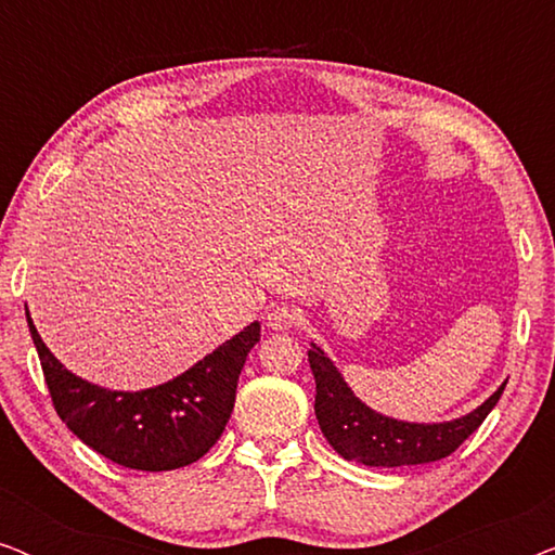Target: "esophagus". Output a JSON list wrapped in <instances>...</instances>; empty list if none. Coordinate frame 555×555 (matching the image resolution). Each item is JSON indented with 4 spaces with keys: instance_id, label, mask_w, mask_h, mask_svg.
I'll list each match as a JSON object with an SVG mask.
<instances>
[{
    "instance_id": "1",
    "label": "esophagus",
    "mask_w": 555,
    "mask_h": 555,
    "mask_svg": "<svg viewBox=\"0 0 555 555\" xmlns=\"http://www.w3.org/2000/svg\"><path fill=\"white\" fill-rule=\"evenodd\" d=\"M295 323H298V313H295V310L287 308V306L272 308L270 313L264 315V325H268V328H272V331H291Z\"/></svg>"
}]
</instances>
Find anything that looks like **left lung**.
<instances>
[{
    "mask_svg": "<svg viewBox=\"0 0 555 555\" xmlns=\"http://www.w3.org/2000/svg\"><path fill=\"white\" fill-rule=\"evenodd\" d=\"M308 361L315 376V416L323 437L340 457L366 467L424 465V462L450 457L485 422L507 384L460 420L412 424L391 420L363 404L315 344L310 346Z\"/></svg>",
    "mask_w": 555,
    "mask_h": 555,
    "instance_id": "1",
    "label": "left lung"
}]
</instances>
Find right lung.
<instances>
[{
    "instance_id": "add662e5",
    "label": "right lung",
    "mask_w": 555,
    "mask_h": 555,
    "mask_svg": "<svg viewBox=\"0 0 555 555\" xmlns=\"http://www.w3.org/2000/svg\"><path fill=\"white\" fill-rule=\"evenodd\" d=\"M27 325L52 406L67 429L116 465L143 473L186 467L215 447L234 409L240 371L260 340V323H249L171 382L111 391L70 374L44 346L29 310Z\"/></svg>"
}]
</instances>
